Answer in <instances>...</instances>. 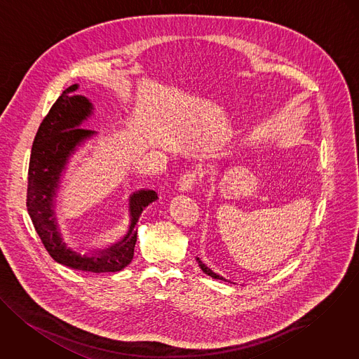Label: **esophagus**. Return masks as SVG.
<instances>
[{
    "label": "esophagus",
    "mask_w": 359,
    "mask_h": 359,
    "mask_svg": "<svg viewBox=\"0 0 359 359\" xmlns=\"http://www.w3.org/2000/svg\"><path fill=\"white\" fill-rule=\"evenodd\" d=\"M199 177H201V175H199V170H196V169H190V170L184 172L182 175V177L179 179V182H177L179 190L182 193L191 190L194 186L199 182Z\"/></svg>",
    "instance_id": "esophagus-1"
}]
</instances>
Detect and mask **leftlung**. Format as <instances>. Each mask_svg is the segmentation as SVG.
I'll return each instance as SVG.
<instances>
[{
  "mask_svg": "<svg viewBox=\"0 0 359 359\" xmlns=\"http://www.w3.org/2000/svg\"><path fill=\"white\" fill-rule=\"evenodd\" d=\"M196 261H198V264H199V266H201V269L208 275V276H212L213 278H219V280H224V281H226V278H224V277L220 276V275H217V273H215L212 269H209L199 258H196Z\"/></svg>",
  "mask_w": 359,
  "mask_h": 359,
  "instance_id": "obj_1",
  "label": "left lung"
}]
</instances>
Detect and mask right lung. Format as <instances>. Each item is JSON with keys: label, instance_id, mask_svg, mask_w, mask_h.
Instances as JSON below:
<instances>
[{"label": "right lung", "instance_id": "right-lung-1", "mask_svg": "<svg viewBox=\"0 0 359 359\" xmlns=\"http://www.w3.org/2000/svg\"><path fill=\"white\" fill-rule=\"evenodd\" d=\"M76 88L78 84H72L62 91L42 120L32 142L28 165V215L41 242L58 264L83 272H117L131 262L137 243L139 216L158 195L153 190L133 194L130 199V231L121 242L111 248L95 255H82L67 248L55 221V187L68 157L81 142L94 134L91 130L79 127L91 114L93 105L83 95H71Z\"/></svg>", "mask_w": 359, "mask_h": 359}]
</instances>
